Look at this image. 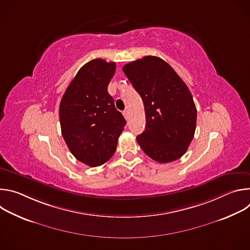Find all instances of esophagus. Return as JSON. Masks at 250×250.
<instances>
[{"mask_svg": "<svg viewBox=\"0 0 250 250\" xmlns=\"http://www.w3.org/2000/svg\"><path fill=\"white\" fill-rule=\"evenodd\" d=\"M123 115H124V117H125V120H128V118H129V114H128V111H127V110H125V111L123 112Z\"/></svg>", "mask_w": 250, "mask_h": 250, "instance_id": "1", "label": "esophagus"}]
</instances>
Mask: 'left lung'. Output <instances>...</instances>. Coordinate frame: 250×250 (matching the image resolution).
<instances>
[{
  "mask_svg": "<svg viewBox=\"0 0 250 250\" xmlns=\"http://www.w3.org/2000/svg\"><path fill=\"white\" fill-rule=\"evenodd\" d=\"M123 70L144 102L146 126L136 136L153 160L168 163L182 157L194 137L197 110L190 90L163 59L146 56Z\"/></svg>",
  "mask_w": 250,
  "mask_h": 250,
  "instance_id": "1",
  "label": "left lung"
}]
</instances>
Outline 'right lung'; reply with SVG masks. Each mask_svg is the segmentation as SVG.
<instances>
[{
    "label": "right lung",
    "mask_w": 250,
    "mask_h": 250,
    "mask_svg": "<svg viewBox=\"0 0 250 250\" xmlns=\"http://www.w3.org/2000/svg\"><path fill=\"white\" fill-rule=\"evenodd\" d=\"M115 62L93 59L80 68L59 105L61 132L72 154L91 167L103 165L115 153L126 124L108 85Z\"/></svg>",
    "instance_id": "obj_1"
}]
</instances>
